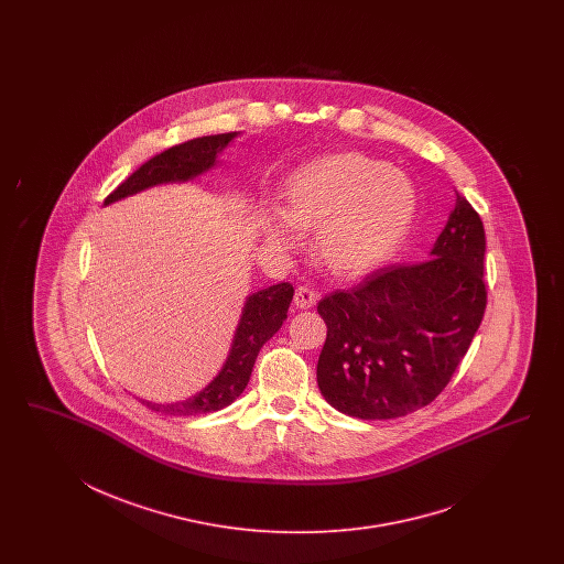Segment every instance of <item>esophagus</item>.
Listing matches in <instances>:
<instances>
[{
  "label": "esophagus",
  "mask_w": 564,
  "mask_h": 564,
  "mask_svg": "<svg viewBox=\"0 0 564 564\" xmlns=\"http://www.w3.org/2000/svg\"><path fill=\"white\" fill-rule=\"evenodd\" d=\"M318 302V293L316 291L307 290V288H297L295 295H293V306L300 310H310L316 306Z\"/></svg>",
  "instance_id": "1"
}]
</instances>
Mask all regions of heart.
<instances>
[{
    "mask_svg": "<svg viewBox=\"0 0 564 564\" xmlns=\"http://www.w3.org/2000/svg\"><path fill=\"white\" fill-rule=\"evenodd\" d=\"M417 192L403 171L366 154L316 156L291 171L281 210L262 208L260 234L290 252L297 231H314V258L328 273L359 279L382 269L410 236Z\"/></svg>",
    "mask_w": 564,
    "mask_h": 564,
    "instance_id": "1",
    "label": "heart"
}]
</instances>
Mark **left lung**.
<instances>
[{
	"label": "left lung",
	"mask_w": 564,
	"mask_h": 564,
	"mask_svg": "<svg viewBox=\"0 0 564 564\" xmlns=\"http://www.w3.org/2000/svg\"><path fill=\"white\" fill-rule=\"evenodd\" d=\"M427 260L370 274L318 304L326 341L316 378L335 410L393 420L432 403L462 364L486 310V236L459 192Z\"/></svg>",
	"instance_id": "1"
}]
</instances>
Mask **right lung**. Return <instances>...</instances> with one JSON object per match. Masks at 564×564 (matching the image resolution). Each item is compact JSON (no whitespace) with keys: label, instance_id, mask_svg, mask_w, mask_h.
<instances>
[{"label":"right lung","instance_id":"1","mask_svg":"<svg viewBox=\"0 0 564 564\" xmlns=\"http://www.w3.org/2000/svg\"><path fill=\"white\" fill-rule=\"evenodd\" d=\"M239 134L241 132L194 138L184 144L171 147L163 153L154 154L153 159L140 165L123 184L105 198V206L154 186L194 182L196 177L221 165L219 156L227 147L234 144ZM291 300V283H274L271 288L250 293L241 307L238 326L221 370L205 389L184 401L173 403H154L140 399L142 405L165 415H203L231 405L248 387L260 347L273 337L288 318Z\"/></svg>","mask_w":564,"mask_h":564}]
</instances>
